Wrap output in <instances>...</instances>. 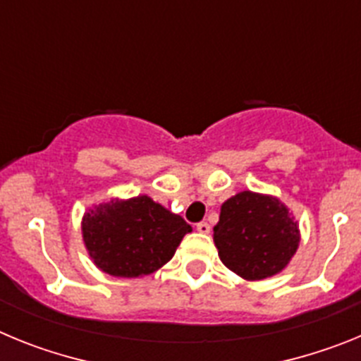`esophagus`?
Instances as JSON below:
<instances>
[{
  "label": "esophagus",
  "instance_id": "obj_1",
  "mask_svg": "<svg viewBox=\"0 0 361 361\" xmlns=\"http://www.w3.org/2000/svg\"><path fill=\"white\" fill-rule=\"evenodd\" d=\"M209 229H212V226H209L208 222H199V224H197V231L204 233V235H206V233H209Z\"/></svg>",
  "mask_w": 361,
  "mask_h": 361
}]
</instances>
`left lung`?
Here are the masks:
<instances>
[{"instance_id": "1", "label": "left lung", "mask_w": 361, "mask_h": 361, "mask_svg": "<svg viewBox=\"0 0 361 361\" xmlns=\"http://www.w3.org/2000/svg\"><path fill=\"white\" fill-rule=\"evenodd\" d=\"M213 242L235 275L250 282L269 279L282 273L298 250V220L279 197L245 190L220 206Z\"/></svg>"}]
</instances>
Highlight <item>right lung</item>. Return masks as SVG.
Returning <instances> with one entry per match:
<instances>
[{"mask_svg":"<svg viewBox=\"0 0 361 361\" xmlns=\"http://www.w3.org/2000/svg\"><path fill=\"white\" fill-rule=\"evenodd\" d=\"M191 226L148 195L114 197L88 208L81 235L97 269L117 279H141L173 258Z\"/></svg>","mask_w":361,"mask_h":361,"instance_id":"obj_1","label":"right lung"}]
</instances>
